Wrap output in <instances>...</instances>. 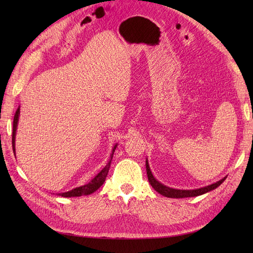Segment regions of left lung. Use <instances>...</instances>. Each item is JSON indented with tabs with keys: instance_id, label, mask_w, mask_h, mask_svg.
Segmentation results:
<instances>
[{
	"instance_id": "obj_1",
	"label": "left lung",
	"mask_w": 253,
	"mask_h": 253,
	"mask_svg": "<svg viewBox=\"0 0 253 253\" xmlns=\"http://www.w3.org/2000/svg\"><path fill=\"white\" fill-rule=\"evenodd\" d=\"M145 168H147V174H148V179L149 182L151 183V186L154 188L155 191L159 194H162L166 197H171V198H185V197H194V196H198L205 194L209 191H212L214 189H216L218 186H220V183H223L224 180L226 179V177L221 178L220 180L212 183L210 186H207L201 189H195V190H178V189H173L170 187H167L165 185H163L162 182H159L154 176H153L150 166L148 163V159L145 160Z\"/></svg>"
}]
</instances>
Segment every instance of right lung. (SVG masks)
<instances>
[{"label":"right lung","instance_id":"right-lung-1","mask_svg":"<svg viewBox=\"0 0 253 253\" xmlns=\"http://www.w3.org/2000/svg\"><path fill=\"white\" fill-rule=\"evenodd\" d=\"M19 115H20V108H18V110L16 111V114H14V117H13V127H12V147L13 148L12 149H13L14 154H16V148H14V144H16V132H17V126H18V122H19ZM116 147H117V143L114 145L112 154H111V159L108 163V165H106L103 169L99 172L88 183H86V185H84V186H81V187L75 188L71 191H68V192L60 193L59 195L63 196V197H75V196H82V195H88V194L94 193L95 191L100 188L103 185V182L105 181V178H106V176H108V173L110 170V166L112 163L114 152H115V150H116Z\"/></svg>","mask_w":253,"mask_h":253}]
</instances>
